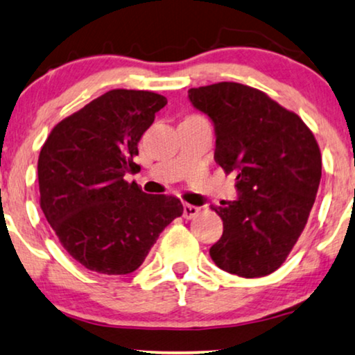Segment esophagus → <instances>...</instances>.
<instances>
[{
	"instance_id": "obj_1",
	"label": "esophagus",
	"mask_w": 355,
	"mask_h": 355,
	"mask_svg": "<svg viewBox=\"0 0 355 355\" xmlns=\"http://www.w3.org/2000/svg\"><path fill=\"white\" fill-rule=\"evenodd\" d=\"M198 213H200V208L196 207V205H189V203H184V211H182L184 218H187V220H191V218L197 216Z\"/></svg>"
}]
</instances>
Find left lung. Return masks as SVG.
Wrapping results in <instances>:
<instances>
[{"label":"left lung","mask_w":355,"mask_h":355,"mask_svg":"<svg viewBox=\"0 0 355 355\" xmlns=\"http://www.w3.org/2000/svg\"><path fill=\"white\" fill-rule=\"evenodd\" d=\"M189 101L213 123L215 162L236 176V200L213 208L223 236L211 259L244 278L273 273L313 207L322 178L317 140L297 114L236 82L191 89Z\"/></svg>","instance_id":"8db88e82"}]
</instances>
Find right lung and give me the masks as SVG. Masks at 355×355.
<instances>
[{
  "mask_svg": "<svg viewBox=\"0 0 355 355\" xmlns=\"http://www.w3.org/2000/svg\"><path fill=\"white\" fill-rule=\"evenodd\" d=\"M168 101L145 90L106 92L53 128L38 157L40 207L61 245L85 268L129 275L159 232L182 215L171 196H148L125 174L155 113Z\"/></svg>",
  "mask_w": 355,
  "mask_h": 355,
  "instance_id": "right-lung-1",
  "label": "right lung"
}]
</instances>
